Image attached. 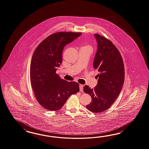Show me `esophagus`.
<instances>
[{
	"instance_id": "34e87169",
	"label": "esophagus",
	"mask_w": 149,
	"mask_h": 149,
	"mask_svg": "<svg viewBox=\"0 0 149 149\" xmlns=\"http://www.w3.org/2000/svg\"><path fill=\"white\" fill-rule=\"evenodd\" d=\"M79 87H80V91H83V88H84V85L82 84H79Z\"/></svg>"
}]
</instances>
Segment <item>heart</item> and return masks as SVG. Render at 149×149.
Returning a JSON list of instances; mask_svg holds the SVG:
<instances>
[{
  "instance_id": "heart-1",
  "label": "heart",
  "mask_w": 149,
  "mask_h": 149,
  "mask_svg": "<svg viewBox=\"0 0 149 149\" xmlns=\"http://www.w3.org/2000/svg\"><path fill=\"white\" fill-rule=\"evenodd\" d=\"M82 48H87L89 50H91V51H92V48L90 46H88V45H86V46H84V47H82Z\"/></svg>"
}]
</instances>
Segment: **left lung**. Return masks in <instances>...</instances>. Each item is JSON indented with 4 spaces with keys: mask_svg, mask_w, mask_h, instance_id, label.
<instances>
[{
    "mask_svg": "<svg viewBox=\"0 0 149 149\" xmlns=\"http://www.w3.org/2000/svg\"><path fill=\"white\" fill-rule=\"evenodd\" d=\"M97 50L93 67L98 71V82L94 89L88 86L84 93L91 95V102L86 108L93 113H101L109 109L118 96L124 81V66L118 49L104 36L95 34Z\"/></svg>",
    "mask_w": 149,
    "mask_h": 149,
    "instance_id": "left-lung-1",
    "label": "left lung"
}]
</instances>
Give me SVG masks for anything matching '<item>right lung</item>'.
<instances>
[{"mask_svg":"<svg viewBox=\"0 0 149 149\" xmlns=\"http://www.w3.org/2000/svg\"><path fill=\"white\" fill-rule=\"evenodd\" d=\"M81 34L61 32L51 34L33 53L30 66L31 83L37 101L45 109H61L70 95L80 91L77 82L61 79L56 71L61 64L65 46Z\"/></svg>","mask_w":149,"mask_h":149,"instance_id":"add662e5","label":"right lung"}]
</instances>
